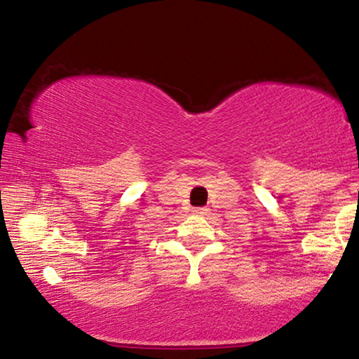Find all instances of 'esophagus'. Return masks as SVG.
<instances>
[{"mask_svg": "<svg viewBox=\"0 0 359 359\" xmlns=\"http://www.w3.org/2000/svg\"><path fill=\"white\" fill-rule=\"evenodd\" d=\"M209 212L208 208H193V214H198V215H205Z\"/></svg>", "mask_w": 359, "mask_h": 359, "instance_id": "1", "label": "esophagus"}]
</instances>
